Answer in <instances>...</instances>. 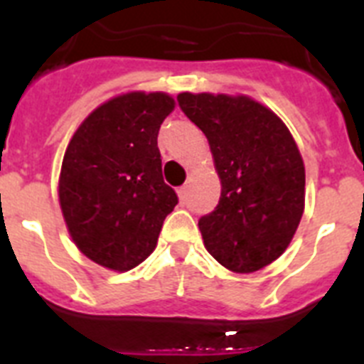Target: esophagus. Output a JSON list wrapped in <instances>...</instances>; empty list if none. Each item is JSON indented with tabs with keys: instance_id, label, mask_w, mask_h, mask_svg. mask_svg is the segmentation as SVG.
Here are the masks:
<instances>
[{
	"instance_id": "obj_1",
	"label": "esophagus",
	"mask_w": 364,
	"mask_h": 364,
	"mask_svg": "<svg viewBox=\"0 0 364 364\" xmlns=\"http://www.w3.org/2000/svg\"><path fill=\"white\" fill-rule=\"evenodd\" d=\"M186 195H188V186H182V188H178V197H180V200L186 202Z\"/></svg>"
}]
</instances>
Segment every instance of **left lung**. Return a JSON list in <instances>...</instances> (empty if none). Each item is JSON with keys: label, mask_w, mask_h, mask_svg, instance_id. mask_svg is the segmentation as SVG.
<instances>
[{"label": "left lung", "mask_w": 364, "mask_h": 364, "mask_svg": "<svg viewBox=\"0 0 364 364\" xmlns=\"http://www.w3.org/2000/svg\"><path fill=\"white\" fill-rule=\"evenodd\" d=\"M205 134L220 200L198 220L205 250L228 269L252 273L284 253L304 211V164L284 122L247 96H176Z\"/></svg>", "instance_id": "left-lung-1"}]
</instances>
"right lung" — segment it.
Segmentation results:
<instances>
[{"label": "right lung", "mask_w": 364, "mask_h": 364, "mask_svg": "<svg viewBox=\"0 0 364 364\" xmlns=\"http://www.w3.org/2000/svg\"><path fill=\"white\" fill-rule=\"evenodd\" d=\"M173 109L166 92H127L95 109L70 138L60 205L74 244L96 264L127 272L144 262L178 204L156 142Z\"/></svg>", "instance_id": "obj_1"}]
</instances>
